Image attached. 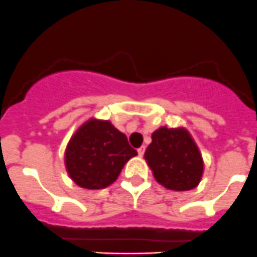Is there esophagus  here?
<instances>
[{
    "instance_id": "obj_1",
    "label": "esophagus",
    "mask_w": 257,
    "mask_h": 257,
    "mask_svg": "<svg viewBox=\"0 0 257 257\" xmlns=\"http://www.w3.org/2000/svg\"><path fill=\"white\" fill-rule=\"evenodd\" d=\"M144 152H146V147H144V146H142L141 148H138V154H139V157H143V156H144Z\"/></svg>"
}]
</instances>
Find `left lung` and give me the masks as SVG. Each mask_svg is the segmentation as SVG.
Returning <instances> with one entry per match:
<instances>
[{"label": "left lung", "instance_id": "left-lung-1", "mask_svg": "<svg viewBox=\"0 0 257 257\" xmlns=\"http://www.w3.org/2000/svg\"><path fill=\"white\" fill-rule=\"evenodd\" d=\"M144 158L154 178L168 189L189 191L197 187L202 177V157L183 128L162 126L154 132Z\"/></svg>", "mask_w": 257, "mask_h": 257}]
</instances>
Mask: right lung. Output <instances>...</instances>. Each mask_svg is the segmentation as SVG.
<instances>
[{
    "label": "right lung",
    "instance_id": "add662e5",
    "mask_svg": "<svg viewBox=\"0 0 257 257\" xmlns=\"http://www.w3.org/2000/svg\"><path fill=\"white\" fill-rule=\"evenodd\" d=\"M125 134L108 120L90 119L68 144L65 164L69 176L86 189L105 188L118 178L124 164L137 156Z\"/></svg>",
    "mask_w": 257,
    "mask_h": 257
}]
</instances>
